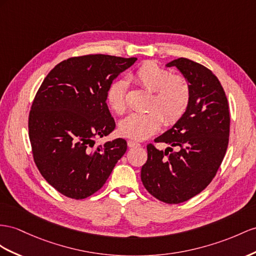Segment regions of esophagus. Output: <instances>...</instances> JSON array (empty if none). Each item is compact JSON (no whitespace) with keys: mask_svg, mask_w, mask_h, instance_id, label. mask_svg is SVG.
I'll return each mask as SVG.
<instances>
[{"mask_svg":"<svg viewBox=\"0 0 256 256\" xmlns=\"http://www.w3.org/2000/svg\"><path fill=\"white\" fill-rule=\"evenodd\" d=\"M128 146L130 148H132V147H140V142H135V140H130L128 142Z\"/></svg>","mask_w":256,"mask_h":256,"instance_id":"1","label":"esophagus"}]
</instances>
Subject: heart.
I'll return each instance as SVG.
<instances>
[{
  "label": "heart",
  "instance_id": "obj_1",
  "mask_svg": "<svg viewBox=\"0 0 256 256\" xmlns=\"http://www.w3.org/2000/svg\"><path fill=\"white\" fill-rule=\"evenodd\" d=\"M133 80L152 92L147 112L128 116L119 124L121 135L136 140H147L156 134L166 122L173 126L186 114L192 100L190 83L184 76L172 74V71L158 62H142L132 74ZM128 84L118 78L108 86L106 98L109 107L116 114H122L128 108Z\"/></svg>",
  "mask_w": 256,
  "mask_h": 256
}]
</instances>
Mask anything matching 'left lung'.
Listing matches in <instances>:
<instances>
[{
	"mask_svg": "<svg viewBox=\"0 0 256 256\" xmlns=\"http://www.w3.org/2000/svg\"><path fill=\"white\" fill-rule=\"evenodd\" d=\"M166 66L178 67L190 83L192 100L182 119L154 140L168 144L164 152L147 145L140 178L154 198L178 204L215 178L228 147L230 116L225 90L211 70L182 57Z\"/></svg>",
	"mask_w": 256,
	"mask_h": 256,
	"instance_id": "left-lung-1",
	"label": "left lung"
}]
</instances>
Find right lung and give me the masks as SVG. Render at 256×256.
Instances as JSON below:
<instances>
[{
  "instance_id": "add662e5",
  "label": "right lung",
  "mask_w": 256,
  "mask_h": 256,
  "mask_svg": "<svg viewBox=\"0 0 256 256\" xmlns=\"http://www.w3.org/2000/svg\"><path fill=\"white\" fill-rule=\"evenodd\" d=\"M136 57L90 54L68 58L50 71L29 112V138L38 171L58 192L80 200L104 186L126 154V140L95 146L116 128L108 86Z\"/></svg>"
}]
</instances>
